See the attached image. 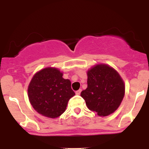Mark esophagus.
Segmentation results:
<instances>
[{
	"instance_id": "obj_1",
	"label": "esophagus",
	"mask_w": 149,
	"mask_h": 149,
	"mask_svg": "<svg viewBox=\"0 0 149 149\" xmlns=\"http://www.w3.org/2000/svg\"><path fill=\"white\" fill-rule=\"evenodd\" d=\"M81 91H82V90H81V89H80V90H77V91H76V94L77 95H79L80 94V92H81Z\"/></svg>"
}]
</instances>
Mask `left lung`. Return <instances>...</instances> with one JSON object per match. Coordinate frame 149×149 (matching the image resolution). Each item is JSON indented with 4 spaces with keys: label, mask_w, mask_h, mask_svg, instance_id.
Returning a JSON list of instances; mask_svg holds the SVG:
<instances>
[{
    "label": "left lung",
    "mask_w": 149,
    "mask_h": 149,
    "mask_svg": "<svg viewBox=\"0 0 149 149\" xmlns=\"http://www.w3.org/2000/svg\"><path fill=\"white\" fill-rule=\"evenodd\" d=\"M88 88L80 96L90 111L107 116L117 110L125 95V84L119 73L107 64H101L88 71Z\"/></svg>",
    "instance_id": "1"
}]
</instances>
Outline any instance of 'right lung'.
Returning a JSON list of instances; mask_svg holds the SVG:
<instances>
[{
  "mask_svg": "<svg viewBox=\"0 0 149 149\" xmlns=\"http://www.w3.org/2000/svg\"><path fill=\"white\" fill-rule=\"evenodd\" d=\"M56 68L47 67L34 75L28 88L29 100L38 113L55 118L65 111L68 102L75 95L69 79Z\"/></svg>",
  "mask_w": 149,
  "mask_h": 149,
  "instance_id": "add662e5",
  "label": "right lung"
}]
</instances>
